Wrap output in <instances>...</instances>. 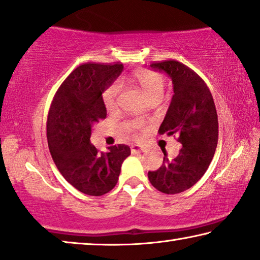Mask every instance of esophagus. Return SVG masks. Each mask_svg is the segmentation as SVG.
<instances>
[{
	"label": "esophagus",
	"instance_id": "34e87169",
	"mask_svg": "<svg viewBox=\"0 0 260 260\" xmlns=\"http://www.w3.org/2000/svg\"><path fill=\"white\" fill-rule=\"evenodd\" d=\"M131 151L132 152H145L146 151V148L144 147V146H141V145H132L131 146Z\"/></svg>",
	"mask_w": 260,
	"mask_h": 260
}]
</instances>
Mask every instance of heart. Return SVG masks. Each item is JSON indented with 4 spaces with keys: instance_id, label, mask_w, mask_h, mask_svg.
<instances>
[{
    "instance_id": "b5f03b06",
    "label": "heart",
    "mask_w": 260,
    "mask_h": 260,
    "mask_svg": "<svg viewBox=\"0 0 260 260\" xmlns=\"http://www.w3.org/2000/svg\"><path fill=\"white\" fill-rule=\"evenodd\" d=\"M133 78L140 85L142 90L148 95L149 99L161 96L164 88H165V79L160 73L148 68H140L133 73ZM120 87L121 86L119 82H113L102 93V101H104L105 107L108 111L115 108ZM132 127L137 129H142L144 123L138 120V121L132 122Z\"/></svg>"
}]
</instances>
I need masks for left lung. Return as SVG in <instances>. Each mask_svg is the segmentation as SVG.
I'll return each mask as SVG.
<instances>
[{"instance_id":"obj_1","label":"left lung","mask_w":260,"mask_h":260,"mask_svg":"<svg viewBox=\"0 0 260 260\" xmlns=\"http://www.w3.org/2000/svg\"><path fill=\"white\" fill-rule=\"evenodd\" d=\"M151 67L167 73L174 90L159 133L174 135L182 146L172 160L162 149V165L148 172V179L158 191L177 194L192 187L213 159L218 144L217 109L206 83L186 64L165 60L153 62Z\"/></svg>"}]
</instances>
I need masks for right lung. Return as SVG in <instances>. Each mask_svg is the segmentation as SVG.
<instances>
[{
	"instance_id": "1",
	"label": "right lung",
	"mask_w": 260,
	"mask_h": 260,
	"mask_svg": "<svg viewBox=\"0 0 260 260\" xmlns=\"http://www.w3.org/2000/svg\"><path fill=\"white\" fill-rule=\"evenodd\" d=\"M123 68L122 63L87 62L76 67L56 90L47 118L49 152L66 180L87 196H104L119 180L121 164L131 154L127 145L99 152L90 144L92 126L107 111L102 93Z\"/></svg>"
}]
</instances>
